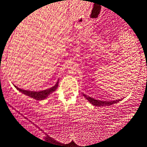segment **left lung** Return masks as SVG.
<instances>
[{
  "label": "left lung",
  "instance_id": "obj_1",
  "mask_svg": "<svg viewBox=\"0 0 147 147\" xmlns=\"http://www.w3.org/2000/svg\"><path fill=\"white\" fill-rule=\"evenodd\" d=\"M85 98L90 102L91 104H92L93 105L95 106H103V105H111L112 104L116 103V102H119L120 100H112V101H101L99 100L94 99V98H91V97L86 96V95H84Z\"/></svg>",
  "mask_w": 147,
  "mask_h": 147
}]
</instances>
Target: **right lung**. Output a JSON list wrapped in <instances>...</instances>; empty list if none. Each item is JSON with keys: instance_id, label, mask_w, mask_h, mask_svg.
I'll return each instance as SVG.
<instances>
[{"instance_id": "add662e5", "label": "right lung", "mask_w": 147, "mask_h": 147, "mask_svg": "<svg viewBox=\"0 0 147 147\" xmlns=\"http://www.w3.org/2000/svg\"><path fill=\"white\" fill-rule=\"evenodd\" d=\"M58 86V82H57L56 85L55 86L52 87L51 88H49V89L45 90L39 91V92H35V91H29V90H24L21 89V88H17L16 86H15L16 88H17V90L21 92L22 93H24V95H26L28 96L31 97V98H33L34 99L37 100H42L45 99L48 97V95L49 94H51L52 92H53L54 91L56 90Z\"/></svg>"}]
</instances>
